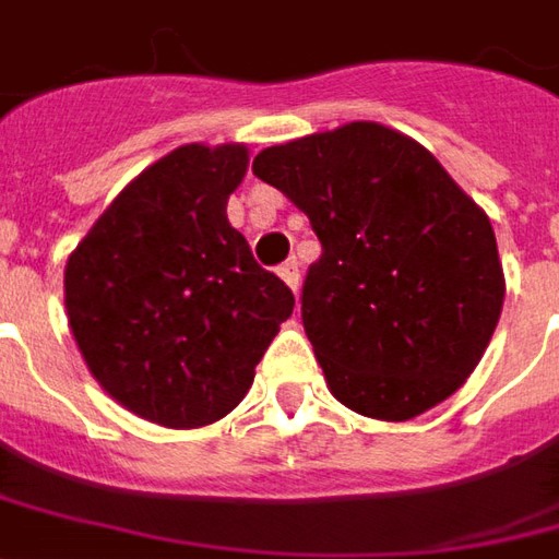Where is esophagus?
<instances>
[{
	"mask_svg": "<svg viewBox=\"0 0 559 559\" xmlns=\"http://www.w3.org/2000/svg\"><path fill=\"white\" fill-rule=\"evenodd\" d=\"M280 276L286 280V286L298 295V286H301V271H298V261H286L280 264Z\"/></svg>",
	"mask_w": 559,
	"mask_h": 559,
	"instance_id": "34e87169",
	"label": "esophagus"
}]
</instances>
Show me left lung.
<instances>
[{
  "instance_id": "left-lung-1",
  "label": "left lung",
  "mask_w": 559,
  "mask_h": 559,
  "mask_svg": "<svg viewBox=\"0 0 559 559\" xmlns=\"http://www.w3.org/2000/svg\"><path fill=\"white\" fill-rule=\"evenodd\" d=\"M261 182L322 242L304 331L331 395L402 423L450 399L490 344L506 276L490 218L419 142L353 121L264 148Z\"/></svg>"
}]
</instances>
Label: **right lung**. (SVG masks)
I'll return each instance as SVG.
<instances>
[{"label": "right lung", "mask_w": 559, "mask_h": 559, "mask_svg": "<svg viewBox=\"0 0 559 559\" xmlns=\"http://www.w3.org/2000/svg\"><path fill=\"white\" fill-rule=\"evenodd\" d=\"M246 145H182L142 169L67 261V313L91 374L169 429L230 414L295 295L230 228Z\"/></svg>", "instance_id": "add662e5"}]
</instances>
